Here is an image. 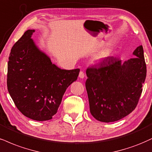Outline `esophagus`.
Instances as JSON below:
<instances>
[{"label": "esophagus", "instance_id": "34e87169", "mask_svg": "<svg viewBox=\"0 0 152 152\" xmlns=\"http://www.w3.org/2000/svg\"><path fill=\"white\" fill-rule=\"evenodd\" d=\"M78 77H79L80 78H83L84 77H85V74H84V73L83 72V71H80L79 74H78Z\"/></svg>", "mask_w": 152, "mask_h": 152}]
</instances>
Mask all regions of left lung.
I'll return each mask as SVG.
<instances>
[{
	"mask_svg": "<svg viewBox=\"0 0 152 152\" xmlns=\"http://www.w3.org/2000/svg\"><path fill=\"white\" fill-rule=\"evenodd\" d=\"M132 54L134 57L124 62L109 56L99 65L87 69L86 88L90 112L98 121H118L137 105L147 76L142 45Z\"/></svg>",
	"mask_w": 152,
	"mask_h": 152,
	"instance_id": "obj_1",
	"label": "left lung"
}]
</instances>
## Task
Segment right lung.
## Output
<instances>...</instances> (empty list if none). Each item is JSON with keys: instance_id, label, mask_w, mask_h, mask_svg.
<instances>
[{"instance_id": "add662e5", "label": "right lung", "mask_w": 152, "mask_h": 152, "mask_svg": "<svg viewBox=\"0 0 152 152\" xmlns=\"http://www.w3.org/2000/svg\"><path fill=\"white\" fill-rule=\"evenodd\" d=\"M34 32L27 30L12 47L7 86L15 105L24 115L45 121L57 112L66 90L76 81L80 69L65 70L52 64L32 39Z\"/></svg>"}]
</instances>
